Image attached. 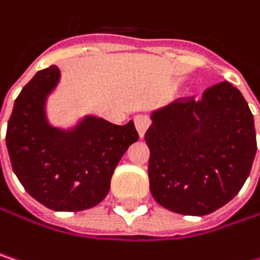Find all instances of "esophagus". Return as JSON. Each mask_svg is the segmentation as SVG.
I'll use <instances>...</instances> for the list:
<instances>
[{
  "label": "esophagus",
  "instance_id": "34e87169",
  "mask_svg": "<svg viewBox=\"0 0 260 260\" xmlns=\"http://www.w3.org/2000/svg\"><path fill=\"white\" fill-rule=\"evenodd\" d=\"M134 122H135V128H137L138 135L143 138L144 134H146V131L149 128V119H147L146 116H137V117L134 119Z\"/></svg>",
  "mask_w": 260,
  "mask_h": 260
}]
</instances>
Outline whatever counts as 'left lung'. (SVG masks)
Segmentation results:
<instances>
[{
	"mask_svg": "<svg viewBox=\"0 0 260 260\" xmlns=\"http://www.w3.org/2000/svg\"><path fill=\"white\" fill-rule=\"evenodd\" d=\"M153 199L182 215H208L229 203L247 181L257 150L253 114L241 91L223 81L200 101L178 99L150 114Z\"/></svg>",
	"mask_w": 260,
	"mask_h": 260,
	"instance_id": "obj_1",
	"label": "left lung"
}]
</instances>
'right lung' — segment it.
Wrapping results in <instances>:
<instances>
[{
  "instance_id": "obj_1",
  "label": "right lung",
  "mask_w": 260,
  "mask_h": 260,
  "mask_svg": "<svg viewBox=\"0 0 260 260\" xmlns=\"http://www.w3.org/2000/svg\"><path fill=\"white\" fill-rule=\"evenodd\" d=\"M60 69L39 71L15 101L6 144L15 175L25 191L54 211H84L101 203L123 153L138 140L134 122L119 126L85 116L71 129L46 117V101Z\"/></svg>"
}]
</instances>
